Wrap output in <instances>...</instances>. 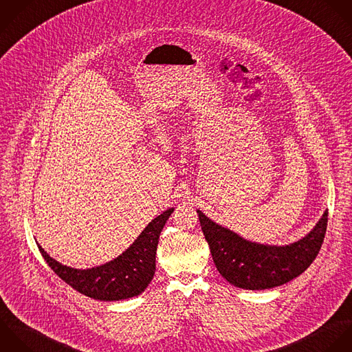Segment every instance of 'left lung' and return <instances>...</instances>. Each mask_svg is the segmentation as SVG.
Masks as SVG:
<instances>
[{
    "label": "left lung",
    "mask_w": 352,
    "mask_h": 352,
    "mask_svg": "<svg viewBox=\"0 0 352 352\" xmlns=\"http://www.w3.org/2000/svg\"><path fill=\"white\" fill-rule=\"evenodd\" d=\"M204 237L221 276L243 289H270L300 276L317 258L328 226V211L302 240L285 245H263L244 240L197 210Z\"/></svg>",
    "instance_id": "obj_1"
}]
</instances>
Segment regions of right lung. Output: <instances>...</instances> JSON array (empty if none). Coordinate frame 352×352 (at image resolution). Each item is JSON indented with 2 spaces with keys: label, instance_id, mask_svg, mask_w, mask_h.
<instances>
[{
  "label": "right lung",
  "instance_id": "right-lung-1",
  "mask_svg": "<svg viewBox=\"0 0 352 352\" xmlns=\"http://www.w3.org/2000/svg\"><path fill=\"white\" fill-rule=\"evenodd\" d=\"M174 208L156 217L137 240L116 259L86 270L64 266L50 258L38 244L49 267L79 294L96 300H123L142 294L156 270V250L160 232Z\"/></svg>",
  "mask_w": 352,
  "mask_h": 352
}]
</instances>
